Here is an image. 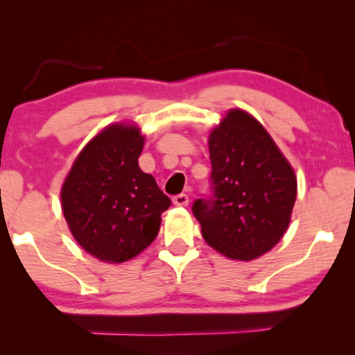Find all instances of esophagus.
Instances as JSON below:
<instances>
[{"instance_id":"obj_1","label":"esophagus","mask_w":355,"mask_h":355,"mask_svg":"<svg viewBox=\"0 0 355 355\" xmlns=\"http://www.w3.org/2000/svg\"><path fill=\"white\" fill-rule=\"evenodd\" d=\"M173 204H175V206H188L189 198L187 194H178V196L173 198Z\"/></svg>"}]
</instances>
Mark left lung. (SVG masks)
Returning a JSON list of instances; mask_svg holds the SVG:
<instances>
[{
	"label": "left lung",
	"mask_w": 355,
	"mask_h": 355,
	"mask_svg": "<svg viewBox=\"0 0 355 355\" xmlns=\"http://www.w3.org/2000/svg\"><path fill=\"white\" fill-rule=\"evenodd\" d=\"M214 198L193 214L206 243L232 261H254L283 238L291 222L297 178L261 122L230 109L209 133Z\"/></svg>",
	"instance_id": "left-lung-1"
}]
</instances>
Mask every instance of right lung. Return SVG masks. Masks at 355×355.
I'll return each mask as SVG.
<instances>
[{
    "mask_svg": "<svg viewBox=\"0 0 355 355\" xmlns=\"http://www.w3.org/2000/svg\"><path fill=\"white\" fill-rule=\"evenodd\" d=\"M144 138L137 123H111L85 144L64 178L61 207L67 227L101 262L122 263L143 252L172 204L138 166Z\"/></svg>",
    "mask_w": 355,
    "mask_h": 355,
    "instance_id": "1",
    "label": "right lung"
}]
</instances>
